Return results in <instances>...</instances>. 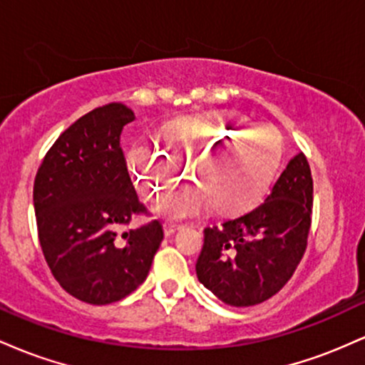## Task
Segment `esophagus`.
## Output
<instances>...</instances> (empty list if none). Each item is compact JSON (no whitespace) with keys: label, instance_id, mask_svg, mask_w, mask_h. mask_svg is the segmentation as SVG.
Segmentation results:
<instances>
[{"label":"esophagus","instance_id":"34e87169","mask_svg":"<svg viewBox=\"0 0 365 365\" xmlns=\"http://www.w3.org/2000/svg\"><path fill=\"white\" fill-rule=\"evenodd\" d=\"M180 228H182V225L171 223V221H166V223L163 225V230H165V235H173V233L178 232Z\"/></svg>","mask_w":365,"mask_h":365}]
</instances>
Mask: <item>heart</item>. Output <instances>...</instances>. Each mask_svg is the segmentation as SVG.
<instances>
[{"label":"heart","mask_w":365,"mask_h":365,"mask_svg":"<svg viewBox=\"0 0 365 365\" xmlns=\"http://www.w3.org/2000/svg\"><path fill=\"white\" fill-rule=\"evenodd\" d=\"M168 153L153 142L133 145L128 165L137 188L159 199L183 171L195 185L166 197L158 209L185 217L211 206L217 215L250 209L269 188L283 159V137L271 125H255L240 113H215L182 121L168 133Z\"/></svg>","instance_id":"heart-1"}]
</instances>
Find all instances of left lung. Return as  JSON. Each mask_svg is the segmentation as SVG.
Returning <instances> with one entry per match:
<instances>
[{
    "instance_id": "left-lung-1",
    "label": "left lung",
    "mask_w": 365,
    "mask_h": 365,
    "mask_svg": "<svg viewBox=\"0 0 365 365\" xmlns=\"http://www.w3.org/2000/svg\"><path fill=\"white\" fill-rule=\"evenodd\" d=\"M312 175L304 153L288 163L264 202L204 230L199 282L225 304L249 307L278 293L307 249Z\"/></svg>"
}]
</instances>
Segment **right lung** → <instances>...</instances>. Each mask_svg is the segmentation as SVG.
<instances>
[{
  "label": "right lung",
  "mask_w": 365,
  "mask_h": 365,
  "mask_svg": "<svg viewBox=\"0 0 365 365\" xmlns=\"http://www.w3.org/2000/svg\"><path fill=\"white\" fill-rule=\"evenodd\" d=\"M135 120L128 106L110 103L70 125L49 148L34 180L37 235L49 269L66 293L92 305L118 302L148 278L163 240L130 180L120 145Z\"/></svg>",
  "instance_id": "right-lung-1"
}]
</instances>
